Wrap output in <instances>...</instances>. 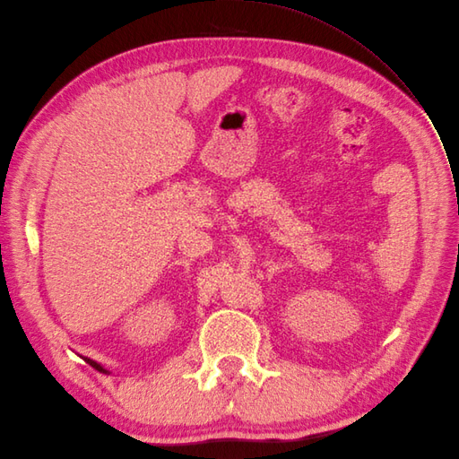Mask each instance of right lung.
Returning <instances> with one entry per match:
<instances>
[{"instance_id": "1", "label": "right lung", "mask_w": 459, "mask_h": 459, "mask_svg": "<svg viewBox=\"0 0 459 459\" xmlns=\"http://www.w3.org/2000/svg\"><path fill=\"white\" fill-rule=\"evenodd\" d=\"M83 359H85V361H87V363H89V365H91L92 368H96L98 372H103V374H109V370H107V368H103V367H101L100 363H96L94 359H91V358H83Z\"/></svg>"}]
</instances>
